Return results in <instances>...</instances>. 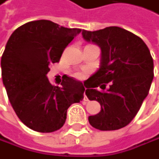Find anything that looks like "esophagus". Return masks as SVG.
Returning a JSON list of instances; mask_svg holds the SVG:
<instances>
[{"mask_svg":"<svg viewBox=\"0 0 159 159\" xmlns=\"http://www.w3.org/2000/svg\"><path fill=\"white\" fill-rule=\"evenodd\" d=\"M84 101H87V100H89V99H87V96L85 95V90H84Z\"/></svg>","mask_w":159,"mask_h":159,"instance_id":"34e87169","label":"esophagus"}]
</instances>
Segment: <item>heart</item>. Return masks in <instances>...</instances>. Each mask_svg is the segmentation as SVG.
Instances as JSON below:
<instances>
[{
	"mask_svg": "<svg viewBox=\"0 0 159 159\" xmlns=\"http://www.w3.org/2000/svg\"><path fill=\"white\" fill-rule=\"evenodd\" d=\"M76 76H78V78H79V79H80V78H83V75H80V74H79V75H76Z\"/></svg>",
	"mask_w": 159,
	"mask_h": 159,
	"instance_id": "obj_1",
	"label": "heart"
}]
</instances>
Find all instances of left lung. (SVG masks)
Returning a JSON list of instances; mask_svg holds the SVG:
<instances>
[{"label":"left lung","mask_w":159,"mask_h":159,"mask_svg":"<svg viewBox=\"0 0 159 159\" xmlns=\"http://www.w3.org/2000/svg\"><path fill=\"white\" fill-rule=\"evenodd\" d=\"M81 34L101 50L99 69L84 81L86 96L101 106L98 114L89 117V124L100 131L123 128L134 119L151 89V52L142 38L118 26L83 30ZM106 83L110 84L107 90ZM97 87L106 91H98Z\"/></svg>","instance_id":"8db88e82"}]
</instances>
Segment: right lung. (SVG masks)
<instances>
[{"label": "right lung", "instance_id": "obj_1", "mask_svg": "<svg viewBox=\"0 0 159 159\" xmlns=\"http://www.w3.org/2000/svg\"><path fill=\"white\" fill-rule=\"evenodd\" d=\"M80 32L41 19L21 25L7 40L1 60L2 84L17 117L31 130L62 128L68 108L84 98L81 81L66 75L56 86L47 78L49 67Z\"/></svg>", "mask_w": 159, "mask_h": 159}]
</instances>
